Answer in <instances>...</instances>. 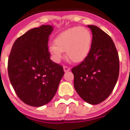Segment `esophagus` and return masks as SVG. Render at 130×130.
<instances>
[{"instance_id":"34e87169","label":"esophagus","mask_w":130,"mask_h":130,"mask_svg":"<svg viewBox=\"0 0 130 130\" xmlns=\"http://www.w3.org/2000/svg\"><path fill=\"white\" fill-rule=\"evenodd\" d=\"M63 68H64V71L65 72H68V71L70 70V68L68 67V66H63Z\"/></svg>"}]
</instances>
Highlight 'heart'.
Segmentation results:
<instances>
[{"instance_id":"obj_1","label":"heart","mask_w":130,"mask_h":130,"mask_svg":"<svg viewBox=\"0 0 130 130\" xmlns=\"http://www.w3.org/2000/svg\"><path fill=\"white\" fill-rule=\"evenodd\" d=\"M91 32L83 26H75L64 31L55 39V44L51 43L48 49L55 62H59L63 57V51L72 61L81 62L90 53L92 45Z\"/></svg>"}]
</instances>
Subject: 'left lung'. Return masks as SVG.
Listing matches in <instances>:
<instances>
[{"label":"left lung","instance_id":"8db88e82","mask_svg":"<svg viewBox=\"0 0 130 130\" xmlns=\"http://www.w3.org/2000/svg\"><path fill=\"white\" fill-rule=\"evenodd\" d=\"M87 26L92 33L90 53L72 72L78 94L96 105L107 99L114 89L119 75V57L109 36L94 25Z\"/></svg>","mask_w":130,"mask_h":130}]
</instances>
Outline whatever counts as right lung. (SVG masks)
<instances>
[{"label":"right lung","mask_w":130,"mask_h":130,"mask_svg":"<svg viewBox=\"0 0 130 130\" xmlns=\"http://www.w3.org/2000/svg\"><path fill=\"white\" fill-rule=\"evenodd\" d=\"M51 25L29 30L15 41L8 62V76L19 99L28 105L41 107L55 95L64 74L63 67L50 59Z\"/></svg>","instance_id":"right-lung-1"}]
</instances>
